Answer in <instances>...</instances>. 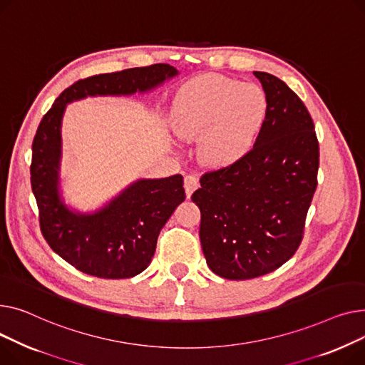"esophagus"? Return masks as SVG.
<instances>
[{"label": "esophagus", "mask_w": 365, "mask_h": 365, "mask_svg": "<svg viewBox=\"0 0 365 365\" xmlns=\"http://www.w3.org/2000/svg\"><path fill=\"white\" fill-rule=\"evenodd\" d=\"M199 187V180L195 175H185L184 177V188H185V195L190 199L192 195V191Z\"/></svg>", "instance_id": "34e87169"}]
</instances>
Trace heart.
<instances>
[{
  "label": "heart",
  "mask_w": 365,
  "mask_h": 365,
  "mask_svg": "<svg viewBox=\"0 0 365 365\" xmlns=\"http://www.w3.org/2000/svg\"><path fill=\"white\" fill-rule=\"evenodd\" d=\"M267 115V97L253 83L221 75H203L177 94L170 125L185 141L202 135L200 159L225 166L242 159L258 138Z\"/></svg>",
  "instance_id": "b5f03b06"
}]
</instances>
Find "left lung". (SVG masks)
Masks as SVG:
<instances>
[{
	"instance_id": "8db88e82",
	"label": "left lung",
	"mask_w": 365,
	"mask_h": 365,
	"mask_svg": "<svg viewBox=\"0 0 365 365\" xmlns=\"http://www.w3.org/2000/svg\"><path fill=\"white\" fill-rule=\"evenodd\" d=\"M267 115L253 148L209 170L191 200L200 209V243L209 268L228 280H250L280 268L304 239L317 188L319 147L312 118L287 85L253 72Z\"/></svg>"
}]
</instances>
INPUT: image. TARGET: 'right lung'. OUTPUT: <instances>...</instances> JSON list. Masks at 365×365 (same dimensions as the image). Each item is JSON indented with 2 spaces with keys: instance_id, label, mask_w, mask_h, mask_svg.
<instances>
[{
  "instance_id": "1",
  "label": "right lung",
  "mask_w": 365,
  "mask_h": 365,
  "mask_svg": "<svg viewBox=\"0 0 365 365\" xmlns=\"http://www.w3.org/2000/svg\"><path fill=\"white\" fill-rule=\"evenodd\" d=\"M178 71L166 63L79 79L64 90L42 118L34 143L31 184L39 225L50 247L76 269L98 278H131L143 272L156 250L159 232L184 202L180 174L138 180L94 213H79L58 192L61 119L66 104L94 96H130L152 90Z\"/></svg>"
}]
</instances>
